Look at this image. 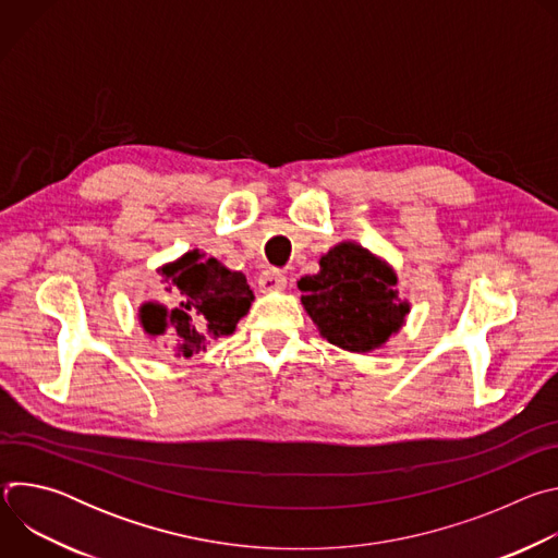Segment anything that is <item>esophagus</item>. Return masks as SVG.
<instances>
[{
	"instance_id": "esophagus-1",
	"label": "esophagus",
	"mask_w": 558,
	"mask_h": 558,
	"mask_svg": "<svg viewBox=\"0 0 558 558\" xmlns=\"http://www.w3.org/2000/svg\"><path fill=\"white\" fill-rule=\"evenodd\" d=\"M287 287V276L278 269H269V271H263L260 278H258V289L260 291H282Z\"/></svg>"
}]
</instances>
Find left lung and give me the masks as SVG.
<instances>
[{
  "label": "left lung",
  "mask_w": 558,
  "mask_h": 558,
  "mask_svg": "<svg viewBox=\"0 0 558 558\" xmlns=\"http://www.w3.org/2000/svg\"><path fill=\"white\" fill-rule=\"evenodd\" d=\"M395 274L353 243L333 247L320 271L300 278L302 304L320 333L347 351H371L402 327L409 304L400 302Z\"/></svg>",
  "instance_id": "obj_1"
}]
</instances>
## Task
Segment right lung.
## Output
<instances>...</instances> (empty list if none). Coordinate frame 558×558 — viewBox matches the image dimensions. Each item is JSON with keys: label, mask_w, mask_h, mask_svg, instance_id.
<instances>
[{"label": "right lung", "mask_w": 558, "mask_h": 558, "mask_svg": "<svg viewBox=\"0 0 558 558\" xmlns=\"http://www.w3.org/2000/svg\"><path fill=\"white\" fill-rule=\"evenodd\" d=\"M201 258L198 252H190L163 267V282L177 293L172 308L151 302L141 306L143 329L149 336H166L179 357H192L205 344L233 333L254 300L241 271H229L216 258Z\"/></svg>", "instance_id": "obj_1"}]
</instances>
